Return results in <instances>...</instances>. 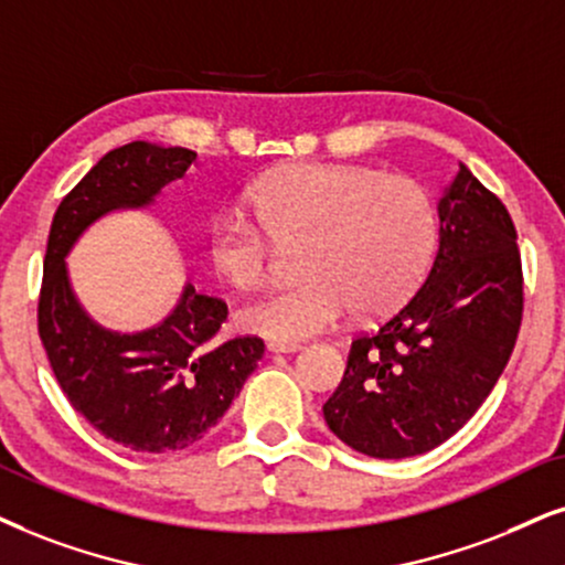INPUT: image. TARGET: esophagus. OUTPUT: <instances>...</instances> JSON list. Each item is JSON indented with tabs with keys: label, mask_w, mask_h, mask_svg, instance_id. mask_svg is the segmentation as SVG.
I'll return each instance as SVG.
<instances>
[{
	"label": "esophagus",
	"mask_w": 565,
	"mask_h": 565,
	"mask_svg": "<svg viewBox=\"0 0 565 565\" xmlns=\"http://www.w3.org/2000/svg\"><path fill=\"white\" fill-rule=\"evenodd\" d=\"M299 349H302V344H284V341H270L268 344V352L274 354H295Z\"/></svg>",
	"instance_id": "esophagus-1"
}]
</instances>
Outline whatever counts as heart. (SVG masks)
Segmentation results:
<instances>
[{
    "label": "heart",
    "mask_w": 565,
    "mask_h": 565,
    "mask_svg": "<svg viewBox=\"0 0 565 565\" xmlns=\"http://www.w3.org/2000/svg\"><path fill=\"white\" fill-rule=\"evenodd\" d=\"M245 209L253 221H213L205 255L221 281L253 289L268 274L270 242L302 239V281L239 312L242 328L284 344L331 331L349 310H394L419 287L438 245V209L425 184L370 167L284 163L249 184Z\"/></svg>",
    "instance_id": "obj_1"
}]
</instances>
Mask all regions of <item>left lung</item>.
I'll return each mask as SVG.
<instances>
[{
	"label": "left lung",
	"instance_id": "1",
	"mask_svg": "<svg viewBox=\"0 0 565 565\" xmlns=\"http://www.w3.org/2000/svg\"><path fill=\"white\" fill-rule=\"evenodd\" d=\"M438 218L423 287L375 333L356 335L323 404L335 438L373 459H409L461 430L516 344L524 287L505 205L459 163Z\"/></svg>",
	"mask_w": 565,
	"mask_h": 565
}]
</instances>
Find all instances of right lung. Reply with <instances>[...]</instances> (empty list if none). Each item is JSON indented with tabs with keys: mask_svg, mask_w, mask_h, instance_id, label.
I'll return each mask as SVG.
<instances>
[{
	"mask_svg": "<svg viewBox=\"0 0 565 565\" xmlns=\"http://www.w3.org/2000/svg\"><path fill=\"white\" fill-rule=\"evenodd\" d=\"M198 153L135 140L114 148L62 200L49 232L39 335L56 383L106 438L142 454L182 451L218 425L258 367V335L218 341L226 305L184 284L167 318L122 333L96 323L70 281L75 242L114 211L151 209Z\"/></svg>",
	"mask_w": 565,
	"mask_h": 565,
	"instance_id": "add662e5",
	"label": "right lung"
}]
</instances>
